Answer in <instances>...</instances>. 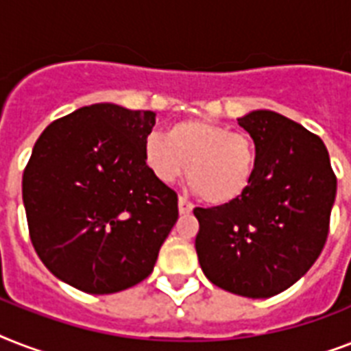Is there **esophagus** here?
Returning a JSON list of instances; mask_svg holds the SVG:
<instances>
[{"label": "esophagus", "mask_w": 351, "mask_h": 351, "mask_svg": "<svg viewBox=\"0 0 351 351\" xmlns=\"http://www.w3.org/2000/svg\"><path fill=\"white\" fill-rule=\"evenodd\" d=\"M178 211H180V215H187L191 213L193 211V204L187 200L186 197H180L178 198Z\"/></svg>", "instance_id": "1"}]
</instances>
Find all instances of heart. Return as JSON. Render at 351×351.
<instances>
[{
  "instance_id": "1",
  "label": "heart",
  "mask_w": 351,
  "mask_h": 351,
  "mask_svg": "<svg viewBox=\"0 0 351 351\" xmlns=\"http://www.w3.org/2000/svg\"><path fill=\"white\" fill-rule=\"evenodd\" d=\"M143 158L162 184L187 180L202 200L224 206L244 197L256 167V145L244 131L211 120H182L143 142Z\"/></svg>"
}]
</instances>
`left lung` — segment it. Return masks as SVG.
I'll return each instance as SVG.
<instances>
[{
  "label": "left lung",
  "mask_w": 351,
  "mask_h": 351,
  "mask_svg": "<svg viewBox=\"0 0 351 351\" xmlns=\"http://www.w3.org/2000/svg\"><path fill=\"white\" fill-rule=\"evenodd\" d=\"M239 125L256 145L255 176L239 200L195 208V247L215 286L267 299L293 286L321 255L337 176L321 138L297 121L253 111Z\"/></svg>",
  "instance_id": "1"
}]
</instances>
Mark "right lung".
<instances>
[{"instance_id":"obj_1","label":"right lung","mask_w":351,"mask_h":351,"mask_svg":"<svg viewBox=\"0 0 351 351\" xmlns=\"http://www.w3.org/2000/svg\"><path fill=\"white\" fill-rule=\"evenodd\" d=\"M153 111L114 104L58 118L23 171L30 242L47 269L85 293L132 288L151 275L178 219V197L149 171Z\"/></svg>"}]
</instances>
